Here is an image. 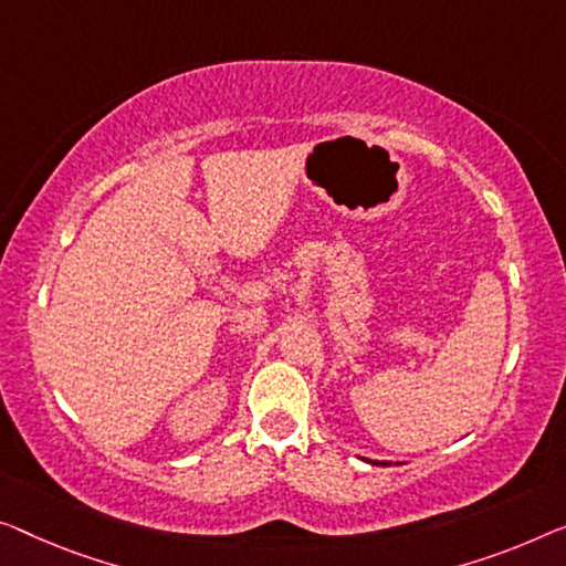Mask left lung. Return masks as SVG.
<instances>
[{
  "label": "left lung",
  "instance_id": "obj_1",
  "mask_svg": "<svg viewBox=\"0 0 566 566\" xmlns=\"http://www.w3.org/2000/svg\"><path fill=\"white\" fill-rule=\"evenodd\" d=\"M366 462H374V465H381V468H389L391 462H386V460H366Z\"/></svg>",
  "mask_w": 566,
  "mask_h": 566
}]
</instances>
